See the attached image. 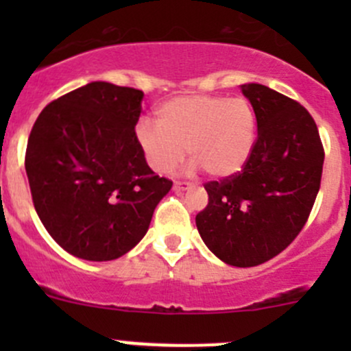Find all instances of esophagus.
I'll list each match as a JSON object with an SVG mask.
<instances>
[{"label":"esophagus","instance_id":"obj_1","mask_svg":"<svg viewBox=\"0 0 351 351\" xmlns=\"http://www.w3.org/2000/svg\"><path fill=\"white\" fill-rule=\"evenodd\" d=\"M190 186L189 182H175V185H173V189L176 190V192H180V190H186Z\"/></svg>","mask_w":351,"mask_h":351}]
</instances>
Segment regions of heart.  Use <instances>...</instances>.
<instances>
[{
  "label": "heart",
  "mask_w": 351,
  "mask_h": 351,
  "mask_svg": "<svg viewBox=\"0 0 351 351\" xmlns=\"http://www.w3.org/2000/svg\"><path fill=\"white\" fill-rule=\"evenodd\" d=\"M137 144L154 171H173L185 147L195 168L226 178L250 161L256 143V115L244 98L192 95L166 101L158 110V125L141 120Z\"/></svg>",
  "instance_id": "heart-1"
}]
</instances>
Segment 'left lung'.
<instances>
[{
  "instance_id": "1",
  "label": "left lung",
  "mask_w": 351,
  "mask_h": 351,
  "mask_svg": "<svg viewBox=\"0 0 351 351\" xmlns=\"http://www.w3.org/2000/svg\"><path fill=\"white\" fill-rule=\"evenodd\" d=\"M256 115L258 137L239 173L207 182L208 204L195 222L208 250L232 267L277 256L309 219L323 175L316 122L299 101L263 86H241Z\"/></svg>"
}]
</instances>
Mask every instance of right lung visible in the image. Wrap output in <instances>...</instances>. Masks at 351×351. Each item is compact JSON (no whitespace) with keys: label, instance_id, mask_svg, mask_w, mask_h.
Returning <instances> with one entry per match:
<instances>
[{"label":"right lung","instance_id":"obj_1","mask_svg":"<svg viewBox=\"0 0 351 351\" xmlns=\"http://www.w3.org/2000/svg\"><path fill=\"white\" fill-rule=\"evenodd\" d=\"M143 97L136 88L93 81L51 101L32 127L25 169L34 207L74 256L110 261L125 254L171 189L137 144Z\"/></svg>","mask_w":351,"mask_h":351}]
</instances>
